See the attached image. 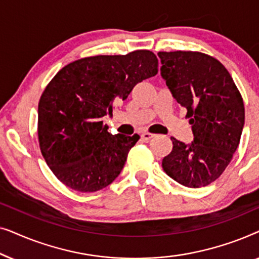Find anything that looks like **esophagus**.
Returning <instances> with one entry per match:
<instances>
[{
	"label": "esophagus",
	"mask_w": 259,
	"mask_h": 259,
	"mask_svg": "<svg viewBox=\"0 0 259 259\" xmlns=\"http://www.w3.org/2000/svg\"><path fill=\"white\" fill-rule=\"evenodd\" d=\"M141 139H143V140H150L151 139V138H153L154 137V134H152V133H148V132H144L143 134H141Z\"/></svg>",
	"instance_id": "obj_1"
}]
</instances>
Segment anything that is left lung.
I'll return each instance as SVG.
<instances>
[{
	"instance_id": "8db88e82",
	"label": "left lung",
	"mask_w": 259,
	"mask_h": 259,
	"mask_svg": "<svg viewBox=\"0 0 259 259\" xmlns=\"http://www.w3.org/2000/svg\"><path fill=\"white\" fill-rule=\"evenodd\" d=\"M158 56L161 76L186 108L194 137L189 145L172 137L162 168L184 186H206L222 176L238 147L245 119L243 98L228 69L210 55L177 51Z\"/></svg>"
}]
</instances>
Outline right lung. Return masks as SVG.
<instances>
[{"mask_svg": "<svg viewBox=\"0 0 259 259\" xmlns=\"http://www.w3.org/2000/svg\"><path fill=\"white\" fill-rule=\"evenodd\" d=\"M157 73L158 59L151 51L90 56L59 70L38 101L37 136L60 182L79 192H95L114 182L140 137L113 136L101 119L137 83Z\"/></svg>", "mask_w": 259, "mask_h": 259, "instance_id": "obj_1", "label": "right lung"}]
</instances>
